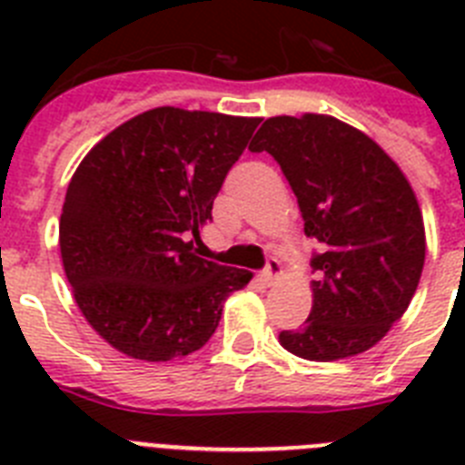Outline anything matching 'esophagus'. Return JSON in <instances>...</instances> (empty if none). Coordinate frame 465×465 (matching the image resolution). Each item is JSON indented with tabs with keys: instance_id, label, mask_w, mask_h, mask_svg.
Listing matches in <instances>:
<instances>
[{
	"instance_id": "esophagus-1",
	"label": "esophagus",
	"mask_w": 465,
	"mask_h": 465,
	"mask_svg": "<svg viewBox=\"0 0 465 465\" xmlns=\"http://www.w3.org/2000/svg\"><path fill=\"white\" fill-rule=\"evenodd\" d=\"M279 274H282V262H279L277 258H268V265L262 270V279L268 283H272Z\"/></svg>"
}]
</instances>
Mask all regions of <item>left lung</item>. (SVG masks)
Here are the masks:
<instances>
[{
  "mask_svg": "<svg viewBox=\"0 0 465 465\" xmlns=\"http://www.w3.org/2000/svg\"><path fill=\"white\" fill-rule=\"evenodd\" d=\"M249 149L277 160L305 235L323 246L310 261L322 274L310 316L279 342L307 361L371 349L405 314L424 270V219L408 179L371 137L319 114L268 118Z\"/></svg>",
  "mask_w": 465,
  "mask_h": 465,
  "instance_id": "8db88e82",
  "label": "left lung"
}]
</instances>
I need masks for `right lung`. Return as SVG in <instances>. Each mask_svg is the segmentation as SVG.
I'll return each mask as SVG.
<instances>
[{
    "mask_svg": "<svg viewBox=\"0 0 465 465\" xmlns=\"http://www.w3.org/2000/svg\"><path fill=\"white\" fill-rule=\"evenodd\" d=\"M261 118L158 106L106 134L60 216L64 274L90 326L123 354L170 361L209 342L252 272L195 256L230 167Z\"/></svg>",
    "mask_w": 465,
    "mask_h": 465,
    "instance_id": "1",
    "label": "right lung"
}]
</instances>
